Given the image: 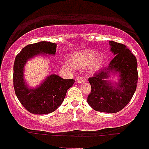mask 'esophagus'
<instances>
[{
	"label": "esophagus",
	"mask_w": 149,
	"mask_h": 149,
	"mask_svg": "<svg viewBox=\"0 0 149 149\" xmlns=\"http://www.w3.org/2000/svg\"><path fill=\"white\" fill-rule=\"evenodd\" d=\"M87 81L86 78H84V77H77V83L78 84H82V83H86Z\"/></svg>",
	"instance_id": "34e87169"
}]
</instances>
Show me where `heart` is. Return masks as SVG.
Listing matches in <instances>:
<instances>
[{"mask_svg": "<svg viewBox=\"0 0 149 149\" xmlns=\"http://www.w3.org/2000/svg\"><path fill=\"white\" fill-rule=\"evenodd\" d=\"M71 62L74 66L84 68L89 65V70L95 72L101 68L104 62V56L101 53H97L95 50L84 49L76 51L71 56ZM64 65L70 67L71 64L65 62Z\"/></svg>", "mask_w": 149, "mask_h": 149, "instance_id": "obj_1", "label": "heart"}]
</instances>
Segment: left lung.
<instances>
[{
    "label": "left lung",
    "mask_w": 149,
    "mask_h": 149,
    "mask_svg": "<svg viewBox=\"0 0 149 149\" xmlns=\"http://www.w3.org/2000/svg\"><path fill=\"white\" fill-rule=\"evenodd\" d=\"M109 44L115 56L108 67L89 78L92 90L87 102L96 111L113 113L122 110L130 102L136 91L137 61L125 45L113 41H110ZM111 74L118 75V82L109 81Z\"/></svg>",
    "instance_id": "8db88e82"
}]
</instances>
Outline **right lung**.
Here are the masks:
<instances>
[{
  "label": "right lung",
  "instance_id": "1",
  "mask_svg": "<svg viewBox=\"0 0 149 149\" xmlns=\"http://www.w3.org/2000/svg\"><path fill=\"white\" fill-rule=\"evenodd\" d=\"M56 44L45 41L25 46L16 56L13 66V86L17 98L24 107L33 114L51 113L62 104L66 92L74 80H65L51 74L35 88L28 86L24 81V65L27 62L40 55H54Z\"/></svg>",
  "mask_w": 149,
  "mask_h": 149
}]
</instances>
